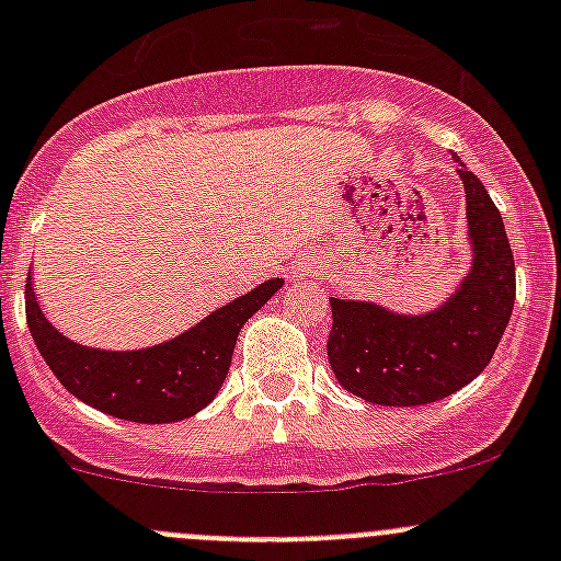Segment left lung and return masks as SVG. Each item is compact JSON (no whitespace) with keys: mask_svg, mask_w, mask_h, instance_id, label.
I'll use <instances>...</instances> for the list:
<instances>
[{"mask_svg":"<svg viewBox=\"0 0 561 561\" xmlns=\"http://www.w3.org/2000/svg\"><path fill=\"white\" fill-rule=\"evenodd\" d=\"M458 162L472 263L437 309L390 312L375 301L331 298L328 360L339 386L382 407L445 399L489 366L516 301V263L500 208Z\"/></svg>","mask_w":561,"mask_h":561,"instance_id":"1","label":"left lung"}]
</instances>
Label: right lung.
<instances>
[{
    "label": "right lung",
    "instance_id": "obj_1",
    "mask_svg": "<svg viewBox=\"0 0 561 561\" xmlns=\"http://www.w3.org/2000/svg\"><path fill=\"white\" fill-rule=\"evenodd\" d=\"M282 285L285 279L263 282L154 347L100 350L50 325L30 276L26 322L48 369L83 404L122 421L175 423L211 404L230 371L239 331Z\"/></svg>",
    "mask_w": 561,
    "mask_h": 561
}]
</instances>
